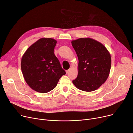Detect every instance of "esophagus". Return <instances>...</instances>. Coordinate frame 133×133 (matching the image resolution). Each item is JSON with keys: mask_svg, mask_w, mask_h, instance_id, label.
I'll list each match as a JSON object with an SVG mask.
<instances>
[{"mask_svg": "<svg viewBox=\"0 0 133 133\" xmlns=\"http://www.w3.org/2000/svg\"><path fill=\"white\" fill-rule=\"evenodd\" d=\"M70 71V69H69V70H66V74H68L69 71Z\"/></svg>", "mask_w": 133, "mask_h": 133, "instance_id": "esophagus-1", "label": "esophagus"}]
</instances>
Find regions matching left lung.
<instances>
[{
	"mask_svg": "<svg viewBox=\"0 0 133 133\" xmlns=\"http://www.w3.org/2000/svg\"><path fill=\"white\" fill-rule=\"evenodd\" d=\"M71 44L78 59V75L72 81L73 84L84 91L97 89L109 75V52L102 43L90 38H80Z\"/></svg>",
	"mask_w": 133,
	"mask_h": 133,
	"instance_id": "left-lung-1",
	"label": "left lung"
}]
</instances>
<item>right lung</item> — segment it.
I'll return each mask as SVG.
<instances>
[{"label": "right lung", "instance_id": "obj_1", "mask_svg": "<svg viewBox=\"0 0 133 133\" xmlns=\"http://www.w3.org/2000/svg\"><path fill=\"white\" fill-rule=\"evenodd\" d=\"M56 43L53 38H42L32 44L22 56L23 77L36 91L46 93L52 90L66 74L54 54Z\"/></svg>", "mask_w": 133, "mask_h": 133}]
</instances>
